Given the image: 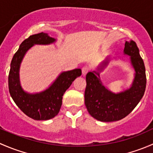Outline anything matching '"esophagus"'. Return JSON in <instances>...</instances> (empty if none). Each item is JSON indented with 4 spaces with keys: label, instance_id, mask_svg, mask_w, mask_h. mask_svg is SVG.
<instances>
[{
    "label": "esophagus",
    "instance_id": "1",
    "mask_svg": "<svg viewBox=\"0 0 153 153\" xmlns=\"http://www.w3.org/2000/svg\"><path fill=\"white\" fill-rule=\"evenodd\" d=\"M89 71V68L88 67H84L82 68V75L84 76H85L86 74L88 73V72Z\"/></svg>",
    "mask_w": 153,
    "mask_h": 153
}]
</instances>
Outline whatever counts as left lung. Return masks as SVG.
<instances>
[{
	"label": "left lung",
	"instance_id": "1",
	"mask_svg": "<svg viewBox=\"0 0 153 153\" xmlns=\"http://www.w3.org/2000/svg\"><path fill=\"white\" fill-rule=\"evenodd\" d=\"M124 53L130 56L135 70L133 84L128 90L114 94L103 85L98 72H89L86 75L85 105L89 113L98 121L111 122L122 119L133 110L143 96L146 84V72L135 41L130 40L125 43ZM107 64L108 60L106 59L100 69L102 70Z\"/></svg>",
	"mask_w": 153,
	"mask_h": 153
}]
</instances>
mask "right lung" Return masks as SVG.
<instances>
[{
    "label": "right lung",
    "instance_id": "right-lung-1",
    "mask_svg": "<svg viewBox=\"0 0 153 153\" xmlns=\"http://www.w3.org/2000/svg\"><path fill=\"white\" fill-rule=\"evenodd\" d=\"M55 39L41 32L30 35L20 45L11 62L9 73V90L12 99L24 113L34 120H49L56 116L62 104L64 92L72 81L81 75V69L62 72L52 85L41 93L30 95L24 92L19 82V67L24 55L34 44H49Z\"/></svg>",
    "mask_w": 153,
    "mask_h": 153
}]
</instances>
